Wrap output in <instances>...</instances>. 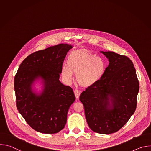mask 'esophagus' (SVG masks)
<instances>
[{"instance_id": "esophagus-1", "label": "esophagus", "mask_w": 151, "mask_h": 151, "mask_svg": "<svg viewBox=\"0 0 151 151\" xmlns=\"http://www.w3.org/2000/svg\"><path fill=\"white\" fill-rule=\"evenodd\" d=\"M74 94H75V95L76 98V99H78L79 97V96H80L81 91H80L79 90H78V89H75V90H74Z\"/></svg>"}]
</instances>
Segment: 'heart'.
I'll return each instance as SVG.
<instances>
[{
	"label": "heart",
	"instance_id": "obj_1",
	"mask_svg": "<svg viewBox=\"0 0 151 151\" xmlns=\"http://www.w3.org/2000/svg\"><path fill=\"white\" fill-rule=\"evenodd\" d=\"M67 65L61 67V75L67 82L73 79V73H76L78 83L88 87L97 82L103 75L106 64L99 56L85 51H75L70 54L67 59Z\"/></svg>",
	"mask_w": 151,
	"mask_h": 151
}]
</instances>
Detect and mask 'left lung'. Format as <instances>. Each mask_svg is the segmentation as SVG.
Listing matches in <instances>:
<instances>
[{"instance_id": "obj_1", "label": "left lung", "mask_w": 151, "mask_h": 151, "mask_svg": "<svg viewBox=\"0 0 151 151\" xmlns=\"http://www.w3.org/2000/svg\"><path fill=\"white\" fill-rule=\"evenodd\" d=\"M109 64L101 77L80 95L85 118L100 134L115 133L134 113L139 82L132 61L112 51H101Z\"/></svg>"}]
</instances>
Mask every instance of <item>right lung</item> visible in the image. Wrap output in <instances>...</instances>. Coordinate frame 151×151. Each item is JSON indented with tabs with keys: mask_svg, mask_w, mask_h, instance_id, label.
I'll use <instances>...</instances> for the list:
<instances>
[{
	"mask_svg": "<svg viewBox=\"0 0 151 151\" xmlns=\"http://www.w3.org/2000/svg\"><path fill=\"white\" fill-rule=\"evenodd\" d=\"M71 45L61 44L30 54L21 63L14 78L16 105L19 114L33 130L54 134L64 128L70 105L75 101L73 90L59 81L61 67ZM45 82L42 94L31 90L34 81Z\"/></svg>",
	"mask_w": 151,
	"mask_h": 151,
	"instance_id": "add662e5",
	"label": "right lung"
}]
</instances>
